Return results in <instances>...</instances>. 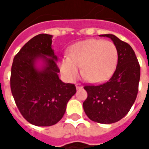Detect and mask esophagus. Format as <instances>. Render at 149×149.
I'll list each match as a JSON object with an SVG mask.
<instances>
[{
	"mask_svg": "<svg viewBox=\"0 0 149 149\" xmlns=\"http://www.w3.org/2000/svg\"><path fill=\"white\" fill-rule=\"evenodd\" d=\"M83 87V85H82V84H81V83H77V84H76V88H81Z\"/></svg>",
	"mask_w": 149,
	"mask_h": 149,
	"instance_id": "34e87169",
	"label": "esophagus"
}]
</instances>
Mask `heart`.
Segmentation results:
<instances>
[{
  "label": "heart",
  "instance_id": "obj_1",
  "mask_svg": "<svg viewBox=\"0 0 149 149\" xmlns=\"http://www.w3.org/2000/svg\"><path fill=\"white\" fill-rule=\"evenodd\" d=\"M118 61L117 49L113 43L90 39L75 44L68 52V57L62 60L61 69L69 80H75L81 68L86 81L97 83L109 77Z\"/></svg>",
  "mask_w": 149,
  "mask_h": 149
}]
</instances>
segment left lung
<instances>
[{
	"label": "left lung",
	"mask_w": 149,
	"mask_h": 149,
	"mask_svg": "<svg viewBox=\"0 0 149 149\" xmlns=\"http://www.w3.org/2000/svg\"><path fill=\"white\" fill-rule=\"evenodd\" d=\"M111 38L118 52L117 65L112 77L100 84H88V97L83 103L85 114L93 121L112 124L127 115L138 93L141 67L133 49L128 43L112 34L100 35Z\"/></svg>",
	"instance_id": "obj_1"
}]
</instances>
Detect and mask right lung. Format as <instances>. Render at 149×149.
I'll return each mask as SVG.
<instances>
[{
	"label": "right lung",
	"mask_w": 149,
	"mask_h": 149,
	"mask_svg": "<svg viewBox=\"0 0 149 149\" xmlns=\"http://www.w3.org/2000/svg\"><path fill=\"white\" fill-rule=\"evenodd\" d=\"M52 37L44 33L33 37L15 56L12 65L10 88L15 103L23 117L36 126H51L61 120L68 101L77 92L75 84L59 79ZM39 58L46 63L40 70L35 66Z\"/></svg>",
	"instance_id": "add662e5"
}]
</instances>
